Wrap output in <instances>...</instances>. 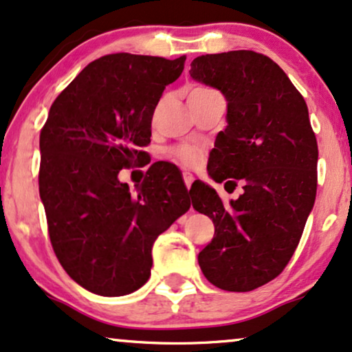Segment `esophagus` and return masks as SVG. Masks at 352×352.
Masks as SVG:
<instances>
[{
	"label": "esophagus",
	"mask_w": 352,
	"mask_h": 352,
	"mask_svg": "<svg viewBox=\"0 0 352 352\" xmlns=\"http://www.w3.org/2000/svg\"><path fill=\"white\" fill-rule=\"evenodd\" d=\"M183 177H184V184H186V188L190 189V186H192V181H194V176L190 175V173H184Z\"/></svg>",
	"instance_id": "obj_1"
}]
</instances>
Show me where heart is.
Instances as JSON below:
<instances>
[{"instance_id": "heart-1", "label": "heart", "mask_w": 352, "mask_h": 352, "mask_svg": "<svg viewBox=\"0 0 352 352\" xmlns=\"http://www.w3.org/2000/svg\"><path fill=\"white\" fill-rule=\"evenodd\" d=\"M210 88H202V86H199V88H194L190 93H199V91H207ZM173 155H175V158L177 162H181L184 164V166H197L199 162H201L202 158V150L199 148L196 145H189V143H184V145H179L176 146L175 150H173Z\"/></svg>"}]
</instances>
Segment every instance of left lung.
<instances>
[{"mask_svg":"<svg viewBox=\"0 0 352 352\" xmlns=\"http://www.w3.org/2000/svg\"><path fill=\"white\" fill-rule=\"evenodd\" d=\"M189 73L228 101L209 175L245 189L223 206L209 186L190 188L194 209L215 225L199 266L215 287L250 292L284 271L315 204L318 145L309 109L279 65L258 52L201 55Z\"/></svg>","mask_w":352,"mask_h":352,"instance_id":"obj_1","label":"left lung"}]
</instances>
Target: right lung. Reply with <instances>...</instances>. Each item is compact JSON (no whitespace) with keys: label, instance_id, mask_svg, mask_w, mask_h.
<instances>
[{"label":"right lung","instance_id":"obj_1","mask_svg":"<svg viewBox=\"0 0 352 352\" xmlns=\"http://www.w3.org/2000/svg\"><path fill=\"white\" fill-rule=\"evenodd\" d=\"M184 62L104 55L56 96L41 130L38 192L52 248L67 274L98 296L140 289L155 240L190 207L171 164H151L137 196L117 179L142 164L156 104Z\"/></svg>","mask_w":352,"mask_h":352}]
</instances>
